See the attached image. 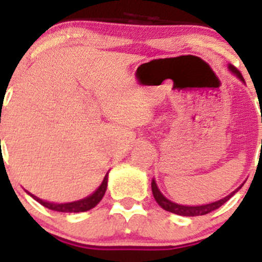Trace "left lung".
Here are the masks:
<instances>
[{
  "instance_id": "8db88e82",
  "label": "left lung",
  "mask_w": 262,
  "mask_h": 262,
  "mask_svg": "<svg viewBox=\"0 0 262 262\" xmlns=\"http://www.w3.org/2000/svg\"><path fill=\"white\" fill-rule=\"evenodd\" d=\"M228 69H230L231 72H232L233 75H236L237 77L240 78L242 81H244V78H243L242 73H240L239 71H237V68H235L233 66H228ZM152 194H154L155 200H156V202L159 203L161 207H163L164 210H166V211L169 212H173V214H177V215H182V216H198V215H206L209 214V212L214 211V210L219 209L222 205H224V203L227 202V201L230 200L231 196L233 195V194L236 193V191L239 190V189H242V186L237 187L235 191H232L231 194H228L227 196H224V198H222V200L216 201V202H212V203H209V205H202V206H184V205H178V203H174L172 202V201H169L168 198H165V196L161 194V191L159 190V187H157L156 185V181L155 180H152Z\"/></svg>"
}]
</instances>
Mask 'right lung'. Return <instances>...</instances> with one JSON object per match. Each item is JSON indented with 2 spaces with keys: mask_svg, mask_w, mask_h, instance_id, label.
<instances>
[{
  "mask_svg": "<svg viewBox=\"0 0 262 262\" xmlns=\"http://www.w3.org/2000/svg\"><path fill=\"white\" fill-rule=\"evenodd\" d=\"M106 189H107V174H106L105 178H103L102 184L99 185L98 189H97V190L94 191L92 195L86 196V198H84V200L75 201V202L51 203V202H47V201H41L40 198H38V196H35V195H32V194H30L29 191H27V193H29L30 195L34 198V200L38 201L40 205H43L45 207H47V209L53 210V211H59V212H84V211H88V210H90V209H93V207H96V206L98 205L99 202H101V200H102L103 195H105Z\"/></svg>",
  "mask_w": 262,
  "mask_h": 262,
  "instance_id": "obj_1",
  "label": "right lung"
}]
</instances>
